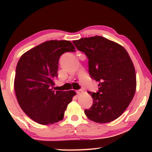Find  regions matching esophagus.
Masks as SVG:
<instances>
[{
	"label": "esophagus",
	"mask_w": 152,
	"mask_h": 152,
	"mask_svg": "<svg viewBox=\"0 0 152 152\" xmlns=\"http://www.w3.org/2000/svg\"><path fill=\"white\" fill-rule=\"evenodd\" d=\"M76 93H77V94L81 95V94H82V93H83V91L82 90V89H79V90L76 91Z\"/></svg>",
	"instance_id": "obj_1"
}]
</instances>
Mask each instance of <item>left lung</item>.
<instances>
[{"mask_svg":"<svg viewBox=\"0 0 152 152\" xmlns=\"http://www.w3.org/2000/svg\"><path fill=\"white\" fill-rule=\"evenodd\" d=\"M72 43L86 55L89 75L99 82L97 92H88L93 103L85 115L97 123L113 121L126 109L136 92V72L129 55L122 45L100 36Z\"/></svg>","mask_w":152,"mask_h":152,"instance_id":"left-lung-1","label":"left lung"}]
</instances>
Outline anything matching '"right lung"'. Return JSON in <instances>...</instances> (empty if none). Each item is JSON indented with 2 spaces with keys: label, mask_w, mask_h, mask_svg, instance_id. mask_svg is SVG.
<instances>
[{
  "label": "right lung",
  "mask_w": 152,
  "mask_h": 152,
  "mask_svg": "<svg viewBox=\"0 0 152 152\" xmlns=\"http://www.w3.org/2000/svg\"><path fill=\"white\" fill-rule=\"evenodd\" d=\"M70 41H48L20 57L16 68L14 90L24 113L37 123L51 124L63 119L74 91L53 90L62 54L75 52Z\"/></svg>",
  "instance_id": "obj_1"
}]
</instances>
